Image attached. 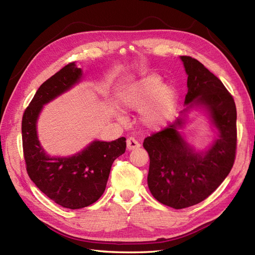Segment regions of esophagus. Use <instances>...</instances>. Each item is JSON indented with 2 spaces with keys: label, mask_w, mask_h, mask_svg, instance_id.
I'll list each match as a JSON object with an SVG mask.
<instances>
[{
  "label": "esophagus",
  "mask_w": 255,
  "mask_h": 255,
  "mask_svg": "<svg viewBox=\"0 0 255 255\" xmlns=\"http://www.w3.org/2000/svg\"><path fill=\"white\" fill-rule=\"evenodd\" d=\"M140 146V144H139V142H138L134 137H129V138H128V140H127V148H128V150H135V149H138Z\"/></svg>",
  "instance_id": "1"
}]
</instances>
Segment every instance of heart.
<instances>
[{
	"instance_id": "heart-1",
	"label": "heart",
	"mask_w": 255,
	"mask_h": 255,
	"mask_svg": "<svg viewBox=\"0 0 255 255\" xmlns=\"http://www.w3.org/2000/svg\"><path fill=\"white\" fill-rule=\"evenodd\" d=\"M120 103L123 109L139 112L138 122L149 130H158L166 127L176 112L179 94L171 83H161L156 73H150L122 88ZM117 117L123 121V116Z\"/></svg>"
}]
</instances>
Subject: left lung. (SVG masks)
Here are the masks:
<instances>
[{"label":"left lung","mask_w":255,"mask_h":255,"mask_svg":"<svg viewBox=\"0 0 255 255\" xmlns=\"http://www.w3.org/2000/svg\"><path fill=\"white\" fill-rule=\"evenodd\" d=\"M187 74V95L179 118L143 141L150 157L148 186L153 197L181 210L198 204L225 181L236 151V106L222 82L199 60L180 56ZM192 110L203 111L216 135L206 150L194 149L181 129Z\"/></svg>","instance_id":"left-lung-1"}]
</instances>
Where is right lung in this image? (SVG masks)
<instances>
[{
    "label": "right lung",
    "instance_id": "add662e5",
    "mask_svg": "<svg viewBox=\"0 0 255 255\" xmlns=\"http://www.w3.org/2000/svg\"><path fill=\"white\" fill-rule=\"evenodd\" d=\"M83 78L74 63L64 67L38 88L22 118V142L26 170L36 186L58 205L78 210L103 195L114 160L126 152L125 137L94 140L69 156H51L38 138L37 123L43 106L72 89Z\"/></svg>",
    "mask_w": 255,
    "mask_h": 255
}]
</instances>
